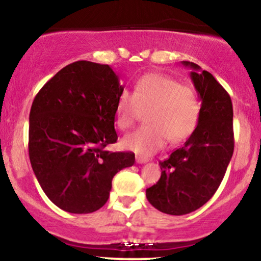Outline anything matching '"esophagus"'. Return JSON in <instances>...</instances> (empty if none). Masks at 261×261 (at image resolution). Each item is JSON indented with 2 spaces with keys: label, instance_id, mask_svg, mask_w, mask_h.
<instances>
[{
  "label": "esophagus",
  "instance_id": "esophagus-1",
  "mask_svg": "<svg viewBox=\"0 0 261 261\" xmlns=\"http://www.w3.org/2000/svg\"><path fill=\"white\" fill-rule=\"evenodd\" d=\"M147 161H148L147 158L141 157V155H136V163H139V164H143V163H146V162H147Z\"/></svg>",
  "mask_w": 261,
  "mask_h": 261
}]
</instances>
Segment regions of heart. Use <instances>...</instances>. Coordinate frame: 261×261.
<instances>
[{
	"instance_id": "obj_1",
	"label": "heart",
	"mask_w": 261,
	"mask_h": 261,
	"mask_svg": "<svg viewBox=\"0 0 261 261\" xmlns=\"http://www.w3.org/2000/svg\"><path fill=\"white\" fill-rule=\"evenodd\" d=\"M146 112L147 124L124 136L121 143L128 151L149 155L166 145L187 140L196 128L200 101L191 87L161 73L140 77L134 93L121 91L116 100L115 121L122 130L131 127Z\"/></svg>"
}]
</instances>
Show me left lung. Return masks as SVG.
Listing matches in <instances>:
<instances>
[{
	"mask_svg": "<svg viewBox=\"0 0 261 261\" xmlns=\"http://www.w3.org/2000/svg\"><path fill=\"white\" fill-rule=\"evenodd\" d=\"M190 77L200 100L197 126L180 148L161 161L160 180L146 190L153 207L174 216L200 208L220 187L234 149L233 107L228 93L194 62Z\"/></svg>",
	"mask_w": 261,
	"mask_h": 261,
	"instance_id": "obj_1",
	"label": "left lung"
}]
</instances>
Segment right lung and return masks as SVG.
I'll use <instances>...</instances> for the list:
<instances>
[{
  "instance_id": "obj_1",
  "label": "right lung",
  "mask_w": 261,
  "mask_h": 261,
  "mask_svg": "<svg viewBox=\"0 0 261 261\" xmlns=\"http://www.w3.org/2000/svg\"><path fill=\"white\" fill-rule=\"evenodd\" d=\"M124 87L109 65L76 61L45 83L29 114V158L50 201L71 214H91L109 199L119 170L133 152H109Z\"/></svg>"
}]
</instances>
